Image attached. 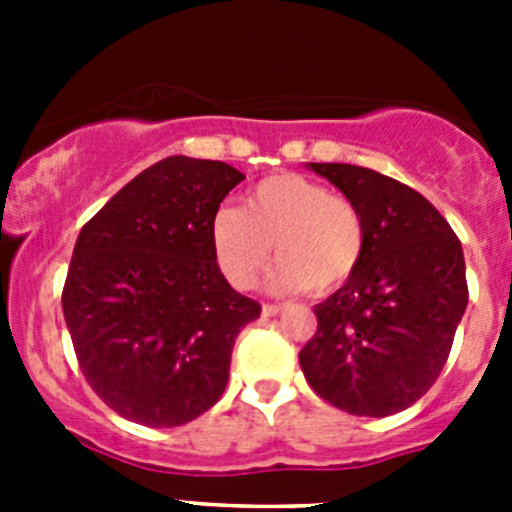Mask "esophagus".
Returning <instances> with one entry per match:
<instances>
[{
  "instance_id": "34e87169",
  "label": "esophagus",
  "mask_w": 512,
  "mask_h": 512,
  "mask_svg": "<svg viewBox=\"0 0 512 512\" xmlns=\"http://www.w3.org/2000/svg\"><path fill=\"white\" fill-rule=\"evenodd\" d=\"M261 312H264V318H274V315L282 312V305H264L261 307Z\"/></svg>"
}]
</instances>
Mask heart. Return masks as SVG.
Returning <instances> with one entry per match:
<instances>
[{
  "instance_id": "obj_1",
  "label": "heart",
  "mask_w": 512,
  "mask_h": 512,
  "mask_svg": "<svg viewBox=\"0 0 512 512\" xmlns=\"http://www.w3.org/2000/svg\"><path fill=\"white\" fill-rule=\"evenodd\" d=\"M274 292L328 295L354 277L364 259L366 233L359 207L302 174L259 182L241 207L210 217V248L217 269L235 289H251L271 259Z\"/></svg>"
}]
</instances>
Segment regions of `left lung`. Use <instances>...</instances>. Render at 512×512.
Instances as JSON below:
<instances>
[{
	"label": "left lung",
	"mask_w": 512,
	"mask_h": 512,
	"mask_svg": "<svg viewBox=\"0 0 512 512\" xmlns=\"http://www.w3.org/2000/svg\"><path fill=\"white\" fill-rule=\"evenodd\" d=\"M364 220L354 277L315 305L318 330L300 351L310 387L364 418H387L431 390L467 310L464 251L423 194L379 171L310 164Z\"/></svg>",
	"instance_id": "1"
}]
</instances>
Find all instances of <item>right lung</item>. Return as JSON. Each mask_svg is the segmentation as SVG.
Returning <instances> with one entry per match:
<instances>
[{"label": "right lung", "mask_w": 512, "mask_h": 512, "mask_svg": "<svg viewBox=\"0 0 512 512\" xmlns=\"http://www.w3.org/2000/svg\"><path fill=\"white\" fill-rule=\"evenodd\" d=\"M246 176L169 156L81 228L63 287L81 372L117 415L174 428L225 392L233 343L261 315L217 269L210 217Z\"/></svg>", "instance_id": "obj_1"}]
</instances>
